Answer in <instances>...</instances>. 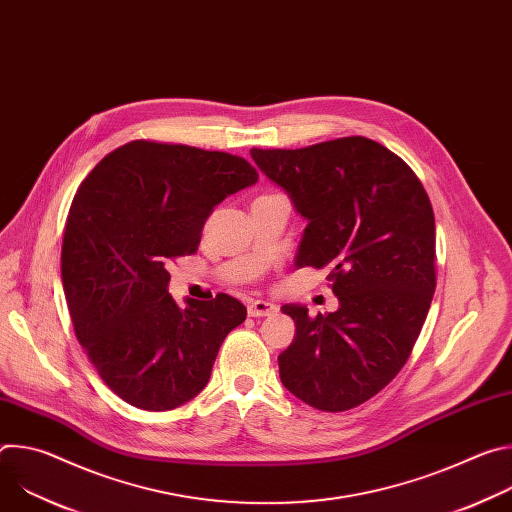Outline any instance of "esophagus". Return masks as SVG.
<instances>
[{
  "label": "esophagus",
  "mask_w": 512,
  "mask_h": 512,
  "mask_svg": "<svg viewBox=\"0 0 512 512\" xmlns=\"http://www.w3.org/2000/svg\"><path fill=\"white\" fill-rule=\"evenodd\" d=\"M277 310H279V308H277L275 304L265 302V300H253V302H249V306H247V312H249V316H253V318L273 316Z\"/></svg>",
  "instance_id": "1"
}]
</instances>
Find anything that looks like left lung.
<instances>
[{"label":"left lung","mask_w":512,"mask_h":512,"mask_svg":"<svg viewBox=\"0 0 512 512\" xmlns=\"http://www.w3.org/2000/svg\"><path fill=\"white\" fill-rule=\"evenodd\" d=\"M259 170L308 227L298 267H326L340 308L283 306L296 336L279 354L283 387L320 411H346L385 389L407 362L435 291V218L415 172L385 145L338 137L259 150Z\"/></svg>","instance_id":"obj_1"}]
</instances>
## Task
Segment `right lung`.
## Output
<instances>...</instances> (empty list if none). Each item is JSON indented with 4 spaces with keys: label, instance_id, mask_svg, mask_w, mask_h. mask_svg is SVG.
Listing matches in <instances>:
<instances>
[{
    "label": "right lung",
    "instance_id": "obj_1",
    "mask_svg": "<svg viewBox=\"0 0 512 512\" xmlns=\"http://www.w3.org/2000/svg\"><path fill=\"white\" fill-rule=\"evenodd\" d=\"M259 178L243 158L135 139L107 154L72 198L62 285L75 334L105 385L145 411H168L208 383L247 308L229 294L180 308L168 261L194 255L206 218Z\"/></svg>",
    "mask_w": 512,
    "mask_h": 512
}]
</instances>
